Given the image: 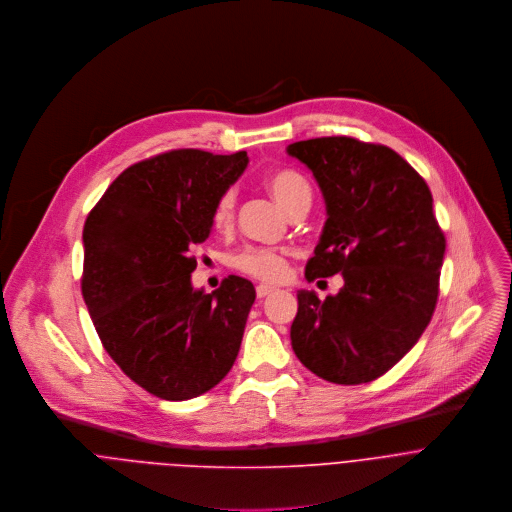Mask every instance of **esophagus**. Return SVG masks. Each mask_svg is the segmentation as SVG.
<instances>
[{"label": "esophagus", "mask_w": 512, "mask_h": 512, "mask_svg": "<svg viewBox=\"0 0 512 512\" xmlns=\"http://www.w3.org/2000/svg\"><path fill=\"white\" fill-rule=\"evenodd\" d=\"M276 288L274 286H270V284H258L256 286V294H258V298H266L268 294H272Z\"/></svg>", "instance_id": "34e87169"}]
</instances>
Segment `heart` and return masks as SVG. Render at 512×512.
Segmentation results:
<instances>
[{"label":"heart","instance_id":"1","mask_svg":"<svg viewBox=\"0 0 512 512\" xmlns=\"http://www.w3.org/2000/svg\"><path fill=\"white\" fill-rule=\"evenodd\" d=\"M266 187L276 199L278 206L288 214V210L294 203L309 199L311 201V185L300 173L292 169H278L268 175ZM234 206H236V195L234 191H226L216 201L212 222L216 228H226L232 224L234 218ZM236 268L242 272L264 280V282H278L286 276L288 268V252L274 250V248H246L240 252L234 260Z\"/></svg>","mask_w":512,"mask_h":512}]
</instances>
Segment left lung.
<instances>
[{
    "instance_id": "left-lung-1",
    "label": "left lung",
    "mask_w": 512,
    "mask_h": 512,
    "mask_svg": "<svg viewBox=\"0 0 512 512\" xmlns=\"http://www.w3.org/2000/svg\"><path fill=\"white\" fill-rule=\"evenodd\" d=\"M286 153L313 171L327 210L304 278L345 282L325 300L298 290L292 349L331 383L373 381L418 343L436 309L446 240L430 187L393 149L351 137L298 141Z\"/></svg>"
}]
</instances>
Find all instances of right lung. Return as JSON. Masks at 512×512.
<instances>
[{
    "label": "right lung",
    "mask_w": 512,
    "mask_h": 512,
    "mask_svg": "<svg viewBox=\"0 0 512 512\" xmlns=\"http://www.w3.org/2000/svg\"><path fill=\"white\" fill-rule=\"evenodd\" d=\"M246 167V151H169L125 169L86 218L82 296L94 329L123 373L161 399L210 391L238 357L256 290L240 276L212 294L193 288L191 250Z\"/></svg>",
    "instance_id": "add662e5"
}]
</instances>
